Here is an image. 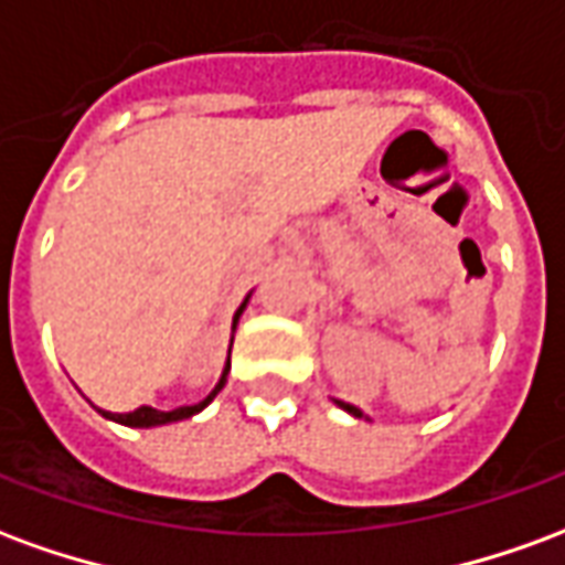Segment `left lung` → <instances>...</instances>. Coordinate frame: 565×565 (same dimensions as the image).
<instances>
[{"instance_id": "obj_1", "label": "left lung", "mask_w": 565, "mask_h": 565, "mask_svg": "<svg viewBox=\"0 0 565 565\" xmlns=\"http://www.w3.org/2000/svg\"><path fill=\"white\" fill-rule=\"evenodd\" d=\"M335 405H339V408H344V412H348V415L363 417V412H360V408H356V405H348V403H342V399H335Z\"/></svg>"}]
</instances>
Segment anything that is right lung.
<instances>
[{"instance_id": "1", "label": "right lung", "mask_w": 565, "mask_h": 565, "mask_svg": "<svg viewBox=\"0 0 565 565\" xmlns=\"http://www.w3.org/2000/svg\"><path fill=\"white\" fill-rule=\"evenodd\" d=\"M247 299H250V294L245 296V302L238 306V311H235V318H233V330H235V323H238V318H242V311H245L247 306ZM226 375H230V360H226V366H223V375L221 381H217V387L202 399V403L196 405H181V408H172V412H157V408H150V405H141V408H136V412H129V415H115V412H103L108 420H115V424H124V426H139V429H148V426H162V424H174V420H184V417H193L199 415L205 405L217 396V393L223 391V384H226Z\"/></svg>"}]
</instances>
